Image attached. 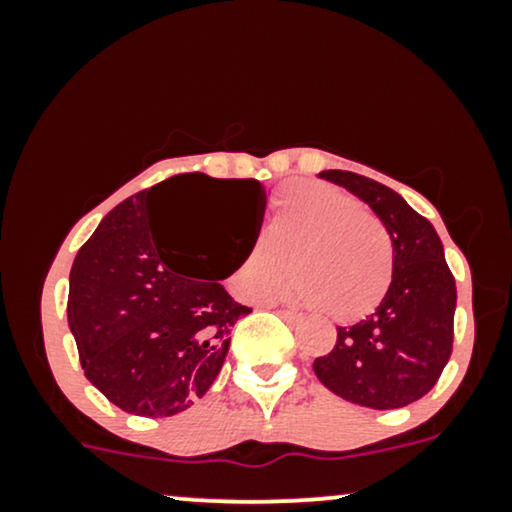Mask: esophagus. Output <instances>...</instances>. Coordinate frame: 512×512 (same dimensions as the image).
<instances>
[{
	"mask_svg": "<svg viewBox=\"0 0 512 512\" xmlns=\"http://www.w3.org/2000/svg\"><path fill=\"white\" fill-rule=\"evenodd\" d=\"M276 313H279L281 317H284L286 322H289V325H296V322H301L303 317L298 315V313H293V310H276Z\"/></svg>",
	"mask_w": 512,
	"mask_h": 512,
	"instance_id": "1",
	"label": "esophagus"
}]
</instances>
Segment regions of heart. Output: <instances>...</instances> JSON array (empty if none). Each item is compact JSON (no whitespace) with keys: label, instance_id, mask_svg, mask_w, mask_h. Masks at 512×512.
<instances>
[{"label":"heart","instance_id":"1","mask_svg":"<svg viewBox=\"0 0 512 512\" xmlns=\"http://www.w3.org/2000/svg\"><path fill=\"white\" fill-rule=\"evenodd\" d=\"M296 276L293 296L337 322L373 313L392 286L395 245L385 223L358 199L322 182H291L272 199L264 238L233 272L240 298L264 301Z\"/></svg>","mask_w":512,"mask_h":512}]
</instances>
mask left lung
<instances>
[{
	"label": "left lung",
	"instance_id": "obj_1",
	"mask_svg": "<svg viewBox=\"0 0 512 512\" xmlns=\"http://www.w3.org/2000/svg\"><path fill=\"white\" fill-rule=\"evenodd\" d=\"M375 211L395 245L392 286L373 315L337 327V344L315 358L322 385L346 402L399 409L438 383L452 354L457 289L443 243L431 221L416 214L395 190L349 170H322Z\"/></svg>",
	"mask_w": 512,
	"mask_h": 512
}]
</instances>
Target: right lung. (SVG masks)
I'll return each mask as SVG.
<instances>
[{
    "instance_id": "add662e5",
    "label": "right lung",
    "mask_w": 512,
    "mask_h": 512,
    "mask_svg": "<svg viewBox=\"0 0 512 512\" xmlns=\"http://www.w3.org/2000/svg\"><path fill=\"white\" fill-rule=\"evenodd\" d=\"M190 192L219 195L245 236H255L267 202L260 182L175 175L117 204L69 272L67 317L81 368L134 416H173L202 397L226 361L233 325L252 313L219 284L236 264L214 279L199 274L209 250H187L166 233L163 211Z\"/></svg>"
}]
</instances>
